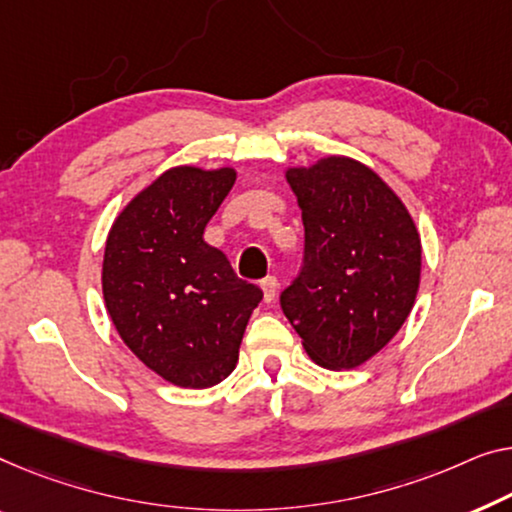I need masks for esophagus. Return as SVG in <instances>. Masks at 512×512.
<instances>
[{"mask_svg":"<svg viewBox=\"0 0 512 512\" xmlns=\"http://www.w3.org/2000/svg\"><path fill=\"white\" fill-rule=\"evenodd\" d=\"M259 285H262V289H264V301H266V303H271L273 299H276V294H278V287H280L278 278L269 276V278H264L262 282H259Z\"/></svg>","mask_w":512,"mask_h":512,"instance_id":"obj_1","label":"esophagus"}]
</instances>
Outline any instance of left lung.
Instances as JSON below:
<instances>
[{"label":"left lung","mask_w":512,"mask_h":512,"mask_svg":"<svg viewBox=\"0 0 512 512\" xmlns=\"http://www.w3.org/2000/svg\"><path fill=\"white\" fill-rule=\"evenodd\" d=\"M305 227L303 266L280 294L317 365L352 370L381 352L414 308L421 236L407 207L368 165L329 156L289 167Z\"/></svg>","instance_id":"8db88e82"}]
</instances>
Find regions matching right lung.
<instances>
[{
  "instance_id": "right-lung-1",
  "label": "right lung",
  "mask_w": 512,
  "mask_h": 512,
  "mask_svg": "<svg viewBox=\"0 0 512 512\" xmlns=\"http://www.w3.org/2000/svg\"><path fill=\"white\" fill-rule=\"evenodd\" d=\"M234 181L232 167H172L126 204L105 241L103 299L114 329L181 388L230 377L264 296L202 236Z\"/></svg>"
}]
</instances>
